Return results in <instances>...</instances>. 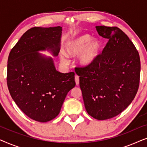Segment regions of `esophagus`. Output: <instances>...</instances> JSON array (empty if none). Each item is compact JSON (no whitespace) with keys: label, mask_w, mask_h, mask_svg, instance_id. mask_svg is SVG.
<instances>
[{"label":"esophagus","mask_w":147,"mask_h":147,"mask_svg":"<svg viewBox=\"0 0 147 147\" xmlns=\"http://www.w3.org/2000/svg\"><path fill=\"white\" fill-rule=\"evenodd\" d=\"M75 82H76V85L78 86V84H79L80 80H79V76H77V75H76V76H75Z\"/></svg>","instance_id":"1"}]
</instances>
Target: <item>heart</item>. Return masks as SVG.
Segmentation results:
<instances>
[{"mask_svg":"<svg viewBox=\"0 0 147 147\" xmlns=\"http://www.w3.org/2000/svg\"><path fill=\"white\" fill-rule=\"evenodd\" d=\"M65 52L59 53L61 63L67 64L68 56L78 57V63L82 67H88L94 65L102 49V42L92 38L88 34H84L70 40L64 46Z\"/></svg>","mask_w":147,"mask_h":147,"instance_id":"heart-1","label":"heart"}]
</instances>
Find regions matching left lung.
Listing matches in <instances>:
<instances>
[{"label": "left lung", "mask_w": 147, "mask_h": 147, "mask_svg": "<svg viewBox=\"0 0 147 147\" xmlns=\"http://www.w3.org/2000/svg\"><path fill=\"white\" fill-rule=\"evenodd\" d=\"M108 43L94 65L78 68L86 110L97 120L110 119L124 111L139 86L140 61L134 44L116 27L96 26Z\"/></svg>", "instance_id": "left-lung-1"}]
</instances>
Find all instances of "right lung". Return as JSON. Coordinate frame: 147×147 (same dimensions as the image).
I'll use <instances>...</instances> for the list:
<instances>
[{
	"label": "right lung",
	"instance_id": "add662e5",
	"mask_svg": "<svg viewBox=\"0 0 147 147\" xmlns=\"http://www.w3.org/2000/svg\"><path fill=\"white\" fill-rule=\"evenodd\" d=\"M62 27H33L22 35L9 53L7 86L12 98L31 119L46 122L59 114L68 92L75 87V74L56 70Z\"/></svg>",
	"mask_w": 147,
	"mask_h": 147
}]
</instances>
